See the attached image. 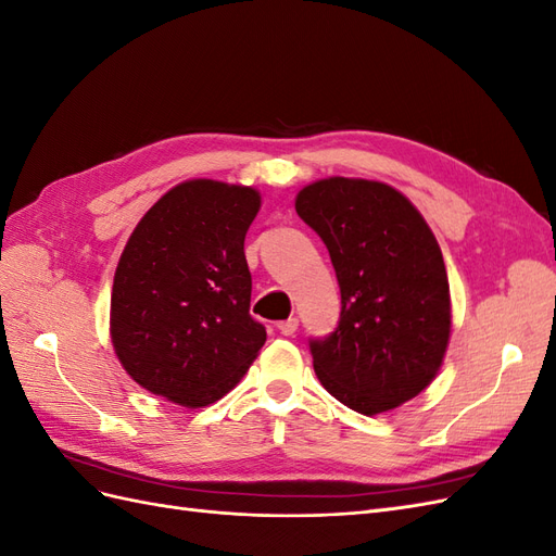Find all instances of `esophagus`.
<instances>
[{
  "label": "esophagus",
  "mask_w": 556,
  "mask_h": 556,
  "mask_svg": "<svg viewBox=\"0 0 556 556\" xmlns=\"http://www.w3.org/2000/svg\"><path fill=\"white\" fill-rule=\"evenodd\" d=\"M299 329V319L296 317H290V319H282V323H278V331L282 336H294Z\"/></svg>",
  "instance_id": "esophagus-1"
}]
</instances>
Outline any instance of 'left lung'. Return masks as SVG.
Here are the masks:
<instances>
[{
  "mask_svg": "<svg viewBox=\"0 0 556 556\" xmlns=\"http://www.w3.org/2000/svg\"><path fill=\"white\" fill-rule=\"evenodd\" d=\"M296 213L329 250L341 317L311 339L325 390L362 415L392 410L435 378L450 339V285L425 217L376 180L327 178L296 197Z\"/></svg>",
  "mask_w": 556,
  "mask_h": 556,
  "instance_id": "1",
  "label": "left lung"
}]
</instances>
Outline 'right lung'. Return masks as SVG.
Returning <instances> with one entry per match:
<instances>
[{"mask_svg":"<svg viewBox=\"0 0 556 556\" xmlns=\"http://www.w3.org/2000/svg\"><path fill=\"white\" fill-rule=\"evenodd\" d=\"M257 211V190L188 180L131 231L113 278L111 339L125 371L148 392L208 406L257 357L266 329L250 317L243 252Z\"/></svg>","mask_w":556,"mask_h":556,"instance_id":"obj_1","label":"right lung"}]
</instances>
